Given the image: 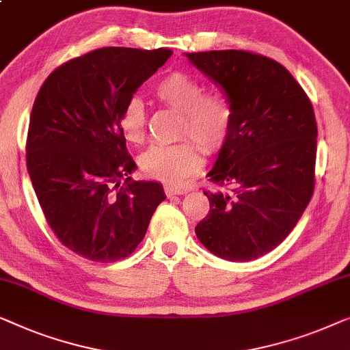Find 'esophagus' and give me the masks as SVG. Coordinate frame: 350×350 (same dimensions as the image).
Returning a JSON list of instances; mask_svg holds the SVG:
<instances>
[{
    "mask_svg": "<svg viewBox=\"0 0 350 350\" xmlns=\"http://www.w3.org/2000/svg\"><path fill=\"white\" fill-rule=\"evenodd\" d=\"M185 189H180V187H173V185H166L165 187V193L166 196H174V195H184Z\"/></svg>",
    "mask_w": 350,
    "mask_h": 350,
    "instance_id": "1",
    "label": "esophagus"
}]
</instances>
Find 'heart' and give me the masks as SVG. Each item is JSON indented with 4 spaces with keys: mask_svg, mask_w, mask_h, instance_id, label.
<instances>
[{
    "mask_svg": "<svg viewBox=\"0 0 350 350\" xmlns=\"http://www.w3.org/2000/svg\"><path fill=\"white\" fill-rule=\"evenodd\" d=\"M155 96L171 109L180 112L179 136L193 137L204 154L222 150L233 128V107L219 92L204 93V85L187 72H171L155 85ZM122 135L139 144L147 135L144 103L137 96L128 100L119 114ZM195 140V141H196ZM194 141V142H195ZM193 139L174 144H154L139 157V168L147 177L176 184L200 168V148Z\"/></svg>",
    "mask_w": 350,
    "mask_h": 350,
    "instance_id": "1",
    "label": "heart"
}]
</instances>
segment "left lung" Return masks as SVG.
Here are the masks:
<instances>
[{"instance_id":"1","label":"left lung","mask_w":350,"mask_h":350,"mask_svg":"<svg viewBox=\"0 0 350 350\" xmlns=\"http://www.w3.org/2000/svg\"><path fill=\"white\" fill-rule=\"evenodd\" d=\"M222 87L233 128L204 191L209 213L196 225L200 243L220 258L247 262L282 243L316 185L317 124L311 101L273 58L245 51L185 53Z\"/></svg>"}]
</instances>
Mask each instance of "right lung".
Wrapping results in <instances>:
<instances>
[{
	"mask_svg": "<svg viewBox=\"0 0 350 350\" xmlns=\"http://www.w3.org/2000/svg\"><path fill=\"white\" fill-rule=\"evenodd\" d=\"M171 55L170 49H96L53 70L34 100L27 136L34 193L60 243L92 262L133 254L166 198L159 182L131 180L136 163L119 114Z\"/></svg>",
	"mask_w": 350,
	"mask_h": 350,
	"instance_id": "right-lung-1",
	"label": "right lung"
}]
</instances>
